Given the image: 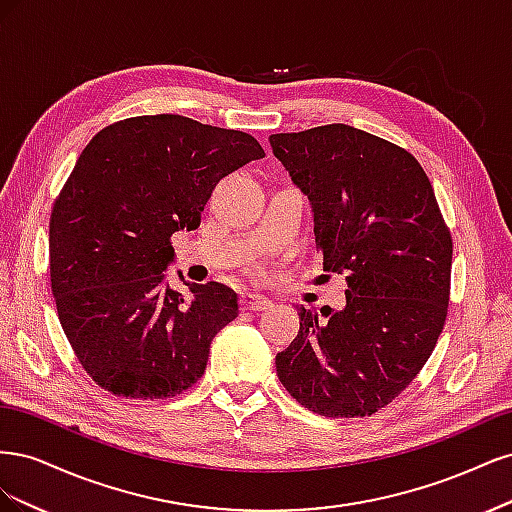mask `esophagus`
Listing matches in <instances>:
<instances>
[{"label":"esophagus","instance_id":"1","mask_svg":"<svg viewBox=\"0 0 512 512\" xmlns=\"http://www.w3.org/2000/svg\"><path fill=\"white\" fill-rule=\"evenodd\" d=\"M273 303L262 297V294H254V292H245L241 297V307L250 309V312H262V309H269Z\"/></svg>","mask_w":512,"mask_h":512}]
</instances>
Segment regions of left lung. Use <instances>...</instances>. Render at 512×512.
Here are the masks:
<instances>
[{
  "label": "left lung",
  "instance_id": "1",
  "mask_svg": "<svg viewBox=\"0 0 512 512\" xmlns=\"http://www.w3.org/2000/svg\"><path fill=\"white\" fill-rule=\"evenodd\" d=\"M314 209L322 269L344 273L346 307H299L275 356L284 389L322 416H371L423 369L451 299L453 237L410 151L346 123L271 134Z\"/></svg>",
  "mask_w": 512,
  "mask_h": 512
}]
</instances>
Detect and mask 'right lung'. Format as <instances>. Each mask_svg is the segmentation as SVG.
I'll use <instances>...</instances> for the list:
<instances>
[{
	"instance_id": "obj_1",
	"label": "right lung",
	"mask_w": 512,
	"mask_h": 512,
	"mask_svg": "<svg viewBox=\"0 0 512 512\" xmlns=\"http://www.w3.org/2000/svg\"><path fill=\"white\" fill-rule=\"evenodd\" d=\"M265 149L252 134L183 115L100 130L55 198L51 290L76 359L104 391L166 399L205 374L213 337L239 316L235 290L164 282L173 235L200 224L211 192Z\"/></svg>"
}]
</instances>
